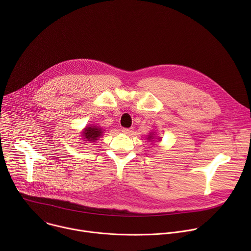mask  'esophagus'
Here are the masks:
<instances>
[{
  "instance_id": "obj_1",
  "label": "esophagus",
  "mask_w": 251,
  "mask_h": 251,
  "mask_svg": "<svg viewBox=\"0 0 251 251\" xmlns=\"http://www.w3.org/2000/svg\"><path fill=\"white\" fill-rule=\"evenodd\" d=\"M132 130H133V128H122V132L124 134H129L132 132Z\"/></svg>"
}]
</instances>
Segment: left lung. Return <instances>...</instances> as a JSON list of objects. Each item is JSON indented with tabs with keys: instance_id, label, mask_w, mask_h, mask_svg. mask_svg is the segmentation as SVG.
I'll return each mask as SVG.
<instances>
[{
	"instance_id": "obj_1",
	"label": "left lung",
	"mask_w": 251,
	"mask_h": 251,
	"mask_svg": "<svg viewBox=\"0 0 251 251\" xmlns=\"http://www.w3.org/2000/svg\"><path fill=\"white\" fill-rule=\"evenodd\" d=\"M151 137H152V136H150V137H148V138H151Z\"/></svg>"
}]
</instances>
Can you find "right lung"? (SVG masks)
<instances>
[{
  "label": "right lung",
  "instance_id": "add662e5",
  "mask_svg": "<svg viewBox=\"0 0 251 251\" xmlns=\"http://www.w3.org/2000/svg\"><path fill=\"white\" fill-rule=\"evenodd\" d=\"M101 129L97 128V127H86L83 131V136L84 139H86L85 141H92L94 142V140H97V138H99L101 136Z\"/></svg>",
  "mask_w": 251,
  "mask_h": 251
}]
</instances>
